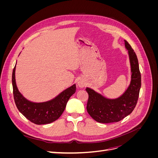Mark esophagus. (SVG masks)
<instances>
[{
	"mask_svg": "<svg viewBox=\"0 0 158 158\" xmlns=\"http://www.w3.org/2000/svg\"><path fill=\"white\" fill-rule=\"evenodd\" d=\"M77 84H78V86L80 88H84V86H85V85H86V84H85V81L82 79H80Z\"/></svg>",
	"mask_w": 158,
	"mask_h": 158,
	"instance_id": "esophagus-1",
	"label": "esophagus"
}]
</instances>
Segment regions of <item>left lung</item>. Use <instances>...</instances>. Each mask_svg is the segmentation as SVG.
Returning <instances> with one entry per match:
<instances>
[{
	"instance_id": "1",
	"label": "left lung",
	"mask_w": 158,
	"mask_h": 158,
	"mask_svg": "<svg viewBox=\"0 0 158 158\" xmlns=\"http://www.w3.org/2000/svg\"><path fill=\"white\" fill-rule=\"evenodd\" d=\"M131 67V81L128 88L121 96L107 99L92 89L86 88L88 94L87 111L95 121L101 123H110L121 121L130 114L135 108L141 87V74L135 52L125 40Z\"/></svg>"
}]
</instances>
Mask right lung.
<instances>
[{
  "instance_id": "1",
  "label": "right lung",
  "mask_w": 158,
  "mask_h": 158,
  "mask_svg": "<svg viewBox=\"0 0 158 158\" xmlns=\"http://www.w3.org/2000/svg\"><path fill=\"white\" fill-rule=\"evenodd\" d=\"M15 70L16 66L13 69L12 82L14 102L19 111L36 125H45L57 120L64 111L69 98L75 93L76 84L66 89L50 101L43 103L31 102L18 91L15 80Z\"/></svg>"
}]
</instances>
